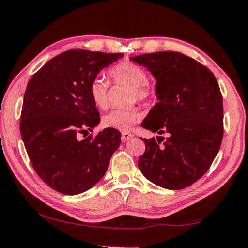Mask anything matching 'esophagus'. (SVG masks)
I'll list each match as a JSON object with an SVG mask.
<instances>
[{
    "label": "esophagus",
    "instance_id": "34e87169",
    "mask_svg": "<svg viewBox=\"0 0 248 248\" xmlns=\"http://www.w3.org/2000/svg\"><path fill=\"white\" fill-rule=\"evenodd\" d=\"M133 137L132 133L130 132H127V131H124L123 133H121V140L124 141V142H125V141H128L129 139H131Z\"/></svg>",
    "mask_w": 248,
    "mask_h": 248
}]
</instances>
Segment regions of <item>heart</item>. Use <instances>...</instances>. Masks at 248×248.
<instances>
[{
  "mask_svg": "<svg viewBox=\"0 0 248 248\" xmlns=\"http://www.w3.org/2000/svg\"><path fill=\"white\" fill-rule=\"evenodd\" d=\"M109 76L116 82H124L130 86V99L147 101L155 93V89L147 80L145 69L136 62H121L109 70ZM109 82L103 76H97L90 81L88 92L93 103L98 108L106 109L108 106ZM140 113L136 107L116 108L103 117L106 128L127 131L139 120Z\"/></svg>",
  "mask_w": 248,
  "mask_h": 248,
  "instance_id": "1",
  "label": "heart"
}]
</instances>
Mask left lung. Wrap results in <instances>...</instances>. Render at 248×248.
I'll return each instance as SVG.
<instances>
[{
	"mask_svg": "<svg viewBox=\"0 0 248 248\" xmlns=\"http://www.w3.org/2000/svg\"><path fill=\"white\" fill-rule=\"evenodd\" d=\"M156 79V103L142 127L158 132L143 139L139 169L150 182L169 190L190 186L205 174L223 139V97L214 74L179 52L130 58ZM161 134H167L164 139Z\"/></svg>",
	"mask_w": 248,
	"mask_h": 248,
	"instance_id": "left-lung-1",
	"label": "left lung"
}]
</instances>
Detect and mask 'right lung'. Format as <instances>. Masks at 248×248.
<instances>
[{"label": "right lung", "mask_w": 248, "mask_h": 248, "mask_svg": "<svg viewBox=\"0 0 248 248\" xmlns=\"http://www.w3.org/2000/svg\"><path fill=\"white\" fill-rule=\"evenodd\" d=\"M123 55L66 50L47 62L27 84L21 136L34 170L55 191L76 195L89 190L105 175L120 145V132L111 128L96 137H79L100 121L89 96L90 81Z\"/></svg>", "instance_id": "right-lung-1"}]
</instances>
